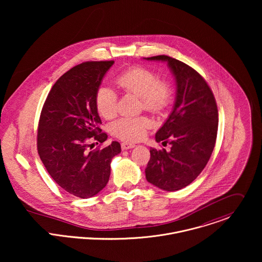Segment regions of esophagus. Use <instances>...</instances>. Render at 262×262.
<instances>
[{
	"mask_svg": "<svg viewBox=\"0 0 262 262\" xmlns=\"http://www.w3.org/2000/svg\"><path fill=\"white\" fill-rule=\"evenodd\" d=\"M121 147L123 150L130 149V148H134L135 144L134 143H128V142H123L121 144Z\"/></svg>",
	"mask_w": 262,
	"mask_h": 262,
	"instance_id": "obj_1",
	"label": "esophagus"
}]
</instances>
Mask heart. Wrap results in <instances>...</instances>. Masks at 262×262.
Listing matches in <instances>:
<instances>
[{"label":"heart","instance_id":"heart-1","mask_svg":"<svg viewBox=\"0 0 262 262\" xmlns=\"http://www.w3.org/2000/svg\"><path fill=\"white\" fill-rule=\"evenodd\" d=\"M116 84L125 93L139 97L140 109L159 113L168 105L171 90L168 82L157 77L144 67L130 68L115 78ZM118 98L116 93L106 85H101L95 97L99 114L111 119L117 113ZM150 126L145 117H124L115 121L111 126L113 135L124 141H137L143 138Z\"/></svg>","mask_w":262,"mask_h":262}]
</instances>
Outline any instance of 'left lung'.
<instances>
[{
	"mask_svg": "<svg viewBox=\"0 0 262 262\" xmlns=\"http://www.w3.org/2000/svg\"><path fill=\"white\" fill-rule=\"evenodd\" d=\"M165 61L177 84L173 109L155 134L156 142L170 150L150 148L145 169L147 182L174 191L192 183L207 165L218 132V109L207 81L186 63L167 55L146 57Z\"/></svg>",
	"mask_w": 262,
	"mask_h": 262,
	"instance_id": "8db88e82",
	"label": "left lung"
}]
</instances>
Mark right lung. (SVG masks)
Returning <instances> with one entry per match:
<instances>
[{
    "mask_svg": "<svg viewBox=\"0 0 262 262\" xmlns=\"http://www.w3.org/2000/svg\"><path fill=\"white\" fill-rule=\"evenodd\" d=\"M113 64V60L82 62L61 75L51 88L39 119L40 159L59 187L81 199L92 198L107 186L113 157L121 152L117 141L91 151L94 143H88L91 138L100 143L108 138L100 128L95 97Z\"/></svg>",
    "mask_w": 262,
    "mask_h": 262,
    "instance_id": "right-lung-1",
    "label": "right lung"
}]
</instances>
